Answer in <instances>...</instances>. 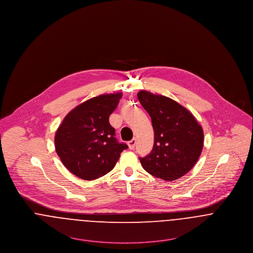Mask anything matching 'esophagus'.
<instances>
[{"instance_id": "obj_1", "label": "esophagus", "mask_w": 253, "mask_h": 253, "mask_svg": "<svg viewBox=\"0 0 253 253\" xmlns=\"http://www.w3.org/2000/svg\"><path fill=\"white\" fill-rule=\"evenodd\" d=\"M127 144H128V148H129L130 150H133L134 147H135V144H136V139H135V138L131 139Z\"/></svg>"}]
</instances>
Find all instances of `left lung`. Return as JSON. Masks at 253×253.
Instances as JSON below:
<instances>
[{
    "instance_id": "1",
    "label": "left lung",
    "mask_w": 253,
    "mask_h": 253,
    "mask_svg": "<svg viewBox=\"0 0 253 253\" xmlns=\"http://www.w3.org/2000/svg\"><path fill=\"white\" fill-rule=\"evenodd\" d=\"M138 99L152 119L155 141L152 152L139 158L143 168L167 182L185 175L198 161L204 144L202 126L177 101L147 91Z\"/></svg>"
}]
</instances>
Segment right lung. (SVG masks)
Segmentation results:
<instances>
[{"mask_svg":"<svg viewBox=\"0 0 253 253\" xmlns=\"http://www.w3.org/2000/svg\"><path fill=\"white\" fill-rule=\"evenodd\" d=\"M122 92L100 94L79 104L65 117L55 134V149L63 164L80 179L92 181L110 172L127 149L109 124Z\"/></svg>","mask_w":253,"mask_h":253,"instance_id":"obj_1","label":"right lung"}]
</instances>
